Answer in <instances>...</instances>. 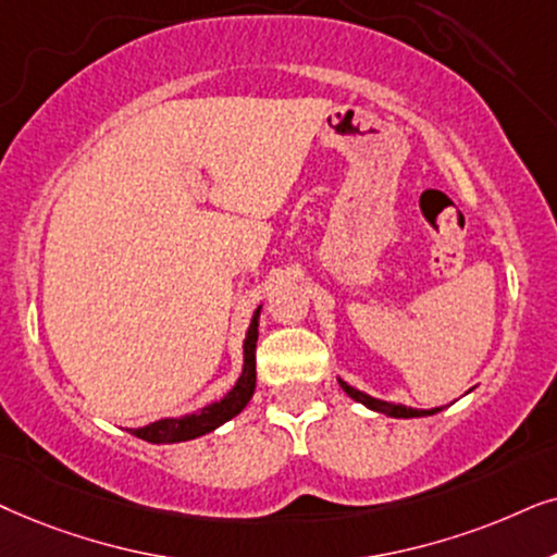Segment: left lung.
Listing matches in <instances>:
<instances>
[{"instance_id": "1", "label": "left lung", "mask_w": 557, "mask_h": 557, "mask_svg": "<svg viewBox=\"0 0 557 557\" xmlns=\"http://www.w3.org/2000/svg\"><path fill=\"white\" fill-rule=\"evenodd\" d=\"M338 384H341V389H344L348 397L356 399V403H361V405L369 407V410H374V412L387 414V418H428V414L441 412V407H433V410H414V407H405V405H395V403H384V399H376V397H372V395H367V392L351 387V384L341 380V376H338Z\"/></svg>"}]
</instances>
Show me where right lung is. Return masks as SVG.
<instances>
[{"label": "right lung", "mask_w": 557, "mask_h": 557, "mask_svg": "<svg viewBox=\"0 0 557 557\" xmlns=\"http://www.w3.org/2000/svg\"><path fill=\"white\" fill-rule=\"evenodd\" d=\"M259 313H262V306L255 310L251 315L249 329H247V338H244V367L239 380L232 389L226 392L224 397L216 399V403L201 407L198 412L190 414H181V418H162L154 420L145 428H132L129 433L137 435L147 443H183V441H193L201 438V435L211 433L219 425H224L232 418H236L247 403L255 395L257 387V369H255V348H257V336H259Z\"/></svg>", "instance_id": "obj_1"}]
</instances>
